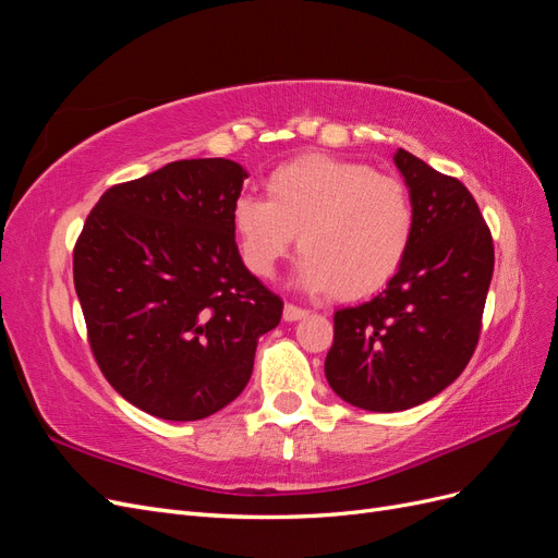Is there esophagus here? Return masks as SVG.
I'll list each match as a JSON object with an SVG mask.
<instances>
[{
  "label": "esophagus",
  "mask_w": 558,
  "mask_h": 558,
  "mask_svg": "<svg viewBox=\"0 0 558 558\" xmlns=\"http://www.w3.org/2000/svg\"><path fill=\"white\" fill-rule=\"evenodd\" d=\"M307 316V310H302V307H295V305H286L283 307V320H300V318H305Z\"/></svg>",
  "instance_id": "34e87169"
}]
</instances>
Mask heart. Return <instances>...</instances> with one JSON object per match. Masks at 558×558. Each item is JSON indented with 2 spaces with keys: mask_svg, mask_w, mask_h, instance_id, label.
<instances>
[{
  "mask_svg": "<svg viewBox=\"0 0 558 558\" xmlns=\"http://www.w3.org/2000/svg\"><path fill=\"white\" fill-rule=\"evenodd\" d=\"M265 193L267 199L240 195L232 205L240 256L253 275H272L295 234V281L310 293L365 298L408 258L414 205L396 177L314 154L277 167Z\"/></svg>",
  "mask_w": 558,
  "mask_h": 558,
  "instance_id": "heart-1",
  "label": "heart"
}]
</instances>
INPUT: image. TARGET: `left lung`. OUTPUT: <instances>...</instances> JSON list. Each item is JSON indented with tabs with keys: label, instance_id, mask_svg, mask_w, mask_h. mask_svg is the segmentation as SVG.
<instances>
[{
	"label": "left lung",
	"instance_id": "left-lung-1",
	"mask_svg": "<svg viewBox=\"0 0 558 558\" xmlns=\"http://www.w3.org/2000/svg\"><path fill=\"white\" fill-rule=\"evenodd\" d=\"M414 238L386 289L335 312L326 379L353 408L400 412L435 398L475 353L494 240L465 185L398 148Z\"/></svg>",
	"mask_w": 558,
	"mask_h": 558
}]
</instances>
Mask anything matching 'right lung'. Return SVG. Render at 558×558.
Segmentation results:
<instances>
[{
    "mask_svg": "<svg viewBox=\"0 0 558 558\" xmlns=\"http://www.w3.org/2000/svg\"><path fill=\"white\" fill-rule=\"evenodd\" d=\"M226 158L177 160L111 185L74 246V286L93 356L134 408L197 421L238 398L258 337L283 302L234 244L246 179Z\"/></svg>",
    "mask_w": 558,
    "mask_h": 558,
    "instance_id": "right-lung-1",
    "label": "right lung"
}]
</instances>
